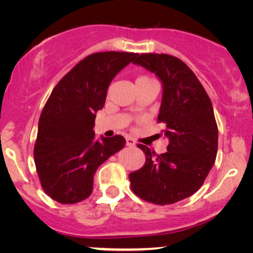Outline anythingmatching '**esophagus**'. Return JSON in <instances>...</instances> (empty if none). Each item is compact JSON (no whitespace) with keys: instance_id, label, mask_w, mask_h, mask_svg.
Instances as JSON below:
<instances>
[{"instance_id":"1","label":"esophagus","mask_w":253,"mask_h":253,"mask_svg":"<svg viewBox=\"0 0 253 253\" xmlns=\"http://www.w3.org/2000/svg\"><path fill=\"white\" fill-rule=\"evenodd\" d=\"M126 140L127 146H134V145H136V141H134L131 137H126Z\"/></svg>"}]
</instances>
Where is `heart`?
Segmentation results:
<instances>
[{"label": "heart", "mask_w": 253, "mask_h": 253, "mask_svg": "<svg viewBox=\"0 0 253 253\" xmlns=\"http://www.w3.org/2000/svg\"><path fill=\"white\" fill-rule=\"evenodd\" d=\"M151 81H153V79H152L151 77H148V76H146V75H140V76H138V77L136 78V85L141 84V83L151 82Z\"/></svg>", "instance_id": "heart-1"}]
</instances>
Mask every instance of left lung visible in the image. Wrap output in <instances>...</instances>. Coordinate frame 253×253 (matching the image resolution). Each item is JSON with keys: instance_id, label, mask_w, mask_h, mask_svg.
<instances>
[{"instance_id": "obj_1", "label": "left lung", "mask_w": 253, "mask_h": 253, "mask_svg": "<svg viewBox=\"0 0 253 253\" xmlns=\"http://www.w3.org/2000/svg\"><path fill=\"white\" fill-rule=\"evenodd\" d=\"M133 61L160 78L164 86L158 122L165 124L167 152L155 154L137 146L146 160L129 174L134 195L155 205H169L198 191L213 167L217 152V126L212 102L193 71L168 54L145 53Z\"/></svg>"}]
</instances>
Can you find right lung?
Wrapping results in <instances>:
<instances>
[{"instance_id":"obj_1","label":"right lung","mask_w":253,"mask_h":253,"mask_svg":"<svg viewBox=\"0 0 253 253\" xmlns=\"http://www.w3.org/2000/svg\"><path fill=\"white\" fill-rule=\"evenodd\" d=\"M137 55H88L51 91L39 119L33 155L41 186L55 202L76 204L89 197L96 169L126 145L120 134L95 140L93 127L110 82Z\"/></svg>"}]
</instances>
